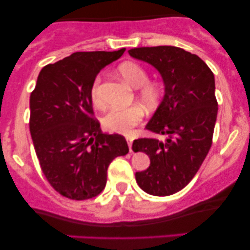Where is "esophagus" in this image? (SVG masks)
I'll return each mask as SVG.
<instances>
[{"label": "esophagus", "mask_w": 250, "mask_h": 250, "mask_svg": "<svg viewBox=\"0 0 250 250\" xmlns=\"http://www.w3.org/2000/svg\"><path fill=\"white\" fill-rule=\"evenodd\" d=\"M125 140H127V143H128V146H129V149H130V151H131V145H133V139H131V137L127 136V137H125Z\"/></svg>", "instance_id": "34e87169"}]
</instances>
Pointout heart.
<instances>
[{
	"label": "heart",
	"mask_w": 250,
	"mask_h": 250,
	"mask_svg": "<svg viewBox=\"0 0 250 250\" xmlns=\"http://www.w3.org/2000/svg\"><path fill=\"white\" fill-rule=\"evenodd\" d=\"M120 76L127 84L133 88H137V97L143 104L148 108H154L157 105L162 97V89L159 83L148 81V71L136 62H123L117 68ZM90 99L94 105L101 108L103 100L101 95V77L97 76L90 87ZM143 109L140 105L123 109H113L103 117V127L107 130L117 134L128 135L131 133L134 127H136L142 121Z\"/></svg>",
	"instance_id": "b5f03b06"
}]
</instances>
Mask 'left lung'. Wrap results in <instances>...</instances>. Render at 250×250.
I'll list each match as a JSON object with an SVG mask.
<instances>
[{
    "label": "left lung",
    "instance_id": "8db88e82",
    "mask_svg": "<svg viewBox=\"0 0 250 250\" xmlns=\"http://www.w3.org/2000/svg\"><path fill=\"white\" fill-rule=\"evenodd\" d=\"M128 53L156 68L165 83V96L146 129L166 140H135V153L150 159L149 168L135 179L146 193L168 196L193 180L211 147L217 116L214 74L199 56L171 45Z\"/></svg>",
    "mask_w": 250,
    "mask_h": 250
}]
</instances>
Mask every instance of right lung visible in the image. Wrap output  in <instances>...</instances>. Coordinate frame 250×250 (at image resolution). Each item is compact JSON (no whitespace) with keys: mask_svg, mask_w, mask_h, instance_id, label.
Segmentation results:
<instances>
[{"mask_svg":"<svg viewBox=\"0 0 250 250\" xmlns=\"http://www.w3.org/2000/svg\"><path fill=\"white\" fill-rule=\"evenodd\" d=\"M117 51H79L40 71L30 95V135L45 179L71 200L95 197L107 183V169L128 154L125 139L102 133L90 87Z\"/></svg>","mask_w":250,"mask_h":250,"instance_id":"add662e5","label":"right lung"}]
</instances>
